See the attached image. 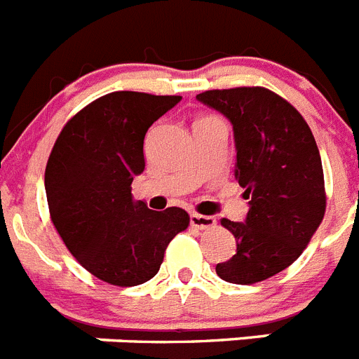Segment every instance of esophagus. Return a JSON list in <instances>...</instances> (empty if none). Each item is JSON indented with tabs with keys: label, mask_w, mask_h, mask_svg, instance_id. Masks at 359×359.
I'll return each mask as SVG.
<instances>
[{
	"label": "esophagus",
	"mask_w": 359,
	"mask_h": 359,
	"mask_svg": "<svg viewBox=\"0 0 359 359\" xmlns=\"http://www.w3.org/2000/svg\"><path fill=\"white\" fill-rule=\"evenodd\" d=\"M189 224L193 227H198V229H210V227H215L217 220L210 215H198V213H191L189 215Z\"/></svg>",
	"instance_id": "34e87169"
}]
</instances>
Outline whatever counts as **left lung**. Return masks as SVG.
<instances>
[{
  "label": "left lung",
  "mask_w": 359,
  "mask_h": 359,
  "mask_svg": "<svg viewBox=\"0 0 359 359\" xmlns=\"http://www.w3.org/2000/svg\"><path fill=\"white\" fill-rule=\"evenodd\" d=\"M197 99L233 124L235 179L245 188V222L222 218L236 253L217 264L229 283L251 285L289 267L325 215V182L316 141L294 106L262 86L208 90Z\"/></svg>",
  "instance_id": "obj_1"
}]
</instances>
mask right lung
Returning a JSON list of instances; mask_svg holds the SVG:
<instances>
[{
  "instance_id": "1",
  "label": "right lung",
  "mask_w": 359,
  "mask_h": 359,
  "mask_svg": "<svg viewBox=\"0 0 359 359\" xmlns=\"http://www.w3.org/2000/svg\"><path fill=\"white\" fill-rule=\"evenodd\" d=\"M180 95L111 92L77 111L45 170L50 218L76 260L99 280L132 287L158 273L166 248L189 226L180 208L148 210L132 197L144 171L148 128Z\"/></svg>"
}]
</instances>
